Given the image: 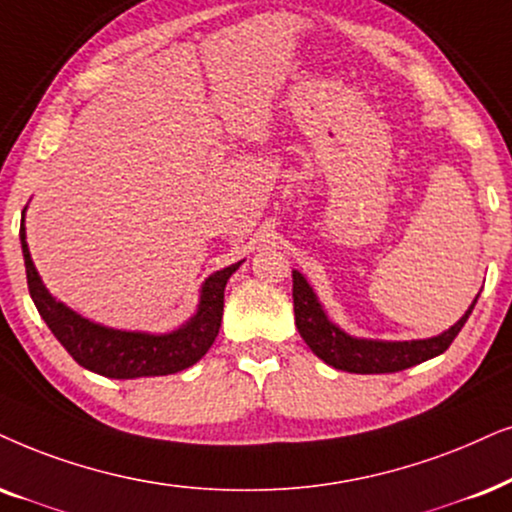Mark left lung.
I'll return each mask as SVG.
<instances>
[{
    "mask_svg": "<svg viewBox=\"0 0 512 512\" xmlns=\"http://www.w3.org/2000/svg\"><path fill=\"white\" fill-rule=\"evenodd\" d=\"M291 277H294V315L298 334L329 367L350 371V374H395V371L409 369L414 364L430 360V357L442 355L451 341L459 336L477 303L475 296L466 315L440 336L423 338V341H367V338L345 334L324 315L313 287L305 282L301 272L294 270Z\"/></svg>",
    "mask_w": 512,
    "mask_h": 512,
    "instance_id": "1",
    "label": "left lung"
}]
</instances>
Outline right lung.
Wrapping results in <instances>:
<instances>
[{
	"instance_id": "right-lung-1",
	"label": "right lung",
	"mask_w": 512,
	"mask_h": 512,
	"mask_svg": "<svg viewBox=\"0 0 512 512\" xmlns=\"http://www.w3.org/2000/svg\"><path fill=\"white\" fill-rule=\"evenodd\" d=\"M25 216V211H23ZM21 247L28 272V289L39 315L51 329V334L72 355V360L84 369L108 378H141L167 376L183 371L202 360L216 341L223 317V291L230 275L240 268L232 263L228 268L207 277L199 291L197 313L183 327L169 334H143V331H119L89 322L68 305L56 301L42 284V277L32 263L28 242H25V218L21 223Z\"/></svg>"
}]
</instances>
